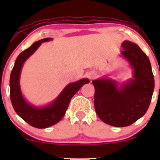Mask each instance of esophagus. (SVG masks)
<instances>
[{
    "instance_id": "esophagus-1",
    "label": "esophagus",
    "mask_w": 160,
    "mask_h": 160,
    "mask_svg": "<svg viewBox=\"0 0 160 160\" xmlns=\"http://www.w3.org/2000/svg\"><path fill=\"white\" fill-rule=\"evenodd\" d=\"M89 78L91 79V80H92V79H94L95 77H96V74H95V73H90V74H89Z\"/></svg>"
}]
</instances>
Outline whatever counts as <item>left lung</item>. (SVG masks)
<instances>
[{"mask_svg": "<svg viewBox=\"0 0 160 160\" xmlns=\"http://www.w3.org/2000/svg\"><path fill=\"white\" fill-rule=\"evenodd\" d=\"M122 56L133 69V79L121 84L111 79L93 80L94 105L104 122L117 127L132 125L143 117L151 102L154 78L148 57L137 44L126 40Z\"/></svg>", "mask_w": 160, "mask_h": 160, "instance_id": "1", "label": "left lung"}]
</instances>
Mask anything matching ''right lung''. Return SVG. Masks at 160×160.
<instances>
[{
    "instance_id": "obj_1",
    "label": "right lung",
    "mask_w": 160,
    "mask_h": 160,
    "mask_svg": "<svg viewBox=\"0 0 160 160\" xmlns=\"http://www.w3.org/2000/svg\"><path fill=\"white\" fill-rule=\"evenodd\" d=\"M49 38L38 40L16 58L10 78V100L16 113L29 125L38 128H45L57 123L62 120L68 108L71 98L84 84L89 83V79H82L68 84L57 98L49 105L38 108L25 101L21 92L19 78L22 65L43 42L49 41Z\"/></svg>"
}]
</instances>
